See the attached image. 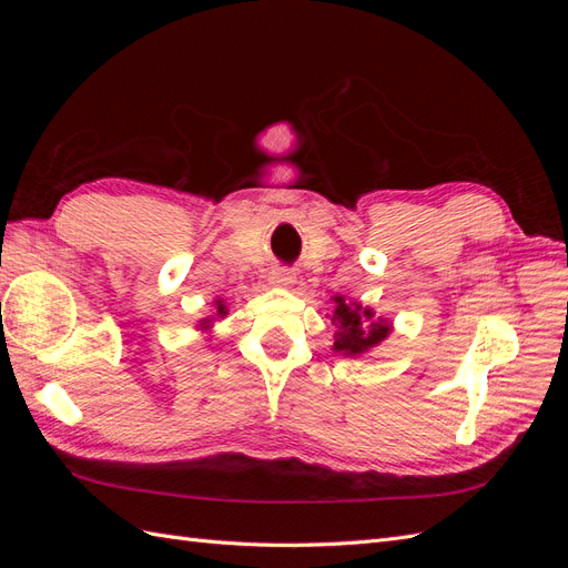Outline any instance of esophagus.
<instances>
[{"label":"esophagus","mask_w":568,"mask_h":568,"mask_svg":"<svg viewBox=\"0 0 568 568\" xmlns=\"http://www.w3.org/2000/svg\"><path fill=\"white\" fill-rule=\"evenodd\" d=\"M270 284L272 286H282V288L294 286L296 284V272L294 270H286V267H272Z\"/></svg>","instance_id":"esophagus-1"}]
</instances>
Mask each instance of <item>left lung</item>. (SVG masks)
Returning a JSON list of instances; mask_svg holds the SVG:
<instances>
[{
	"label": "left lung",
	"mask_w": 568,
	"mask_h": 568,
	"mask_svg": "<svg viewBox=\"0 0 568 568\" xmlns=\"http://www.w3.org/2000/svg\"><path fill=\"white\" fill-rule=\"evenodd\" d=\"M332 301L334 311L326 317H332L334 324V353L343 357H363L390 336L393 322L384 315L376 317L374 307L341 294L332 296Z\"/></svg>",
	"instance_id": "1"
}]
</instances>
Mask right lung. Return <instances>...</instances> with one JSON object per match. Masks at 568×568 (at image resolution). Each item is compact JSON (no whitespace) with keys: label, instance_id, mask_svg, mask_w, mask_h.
Instances as JSON below:
<instances>
[{"label":"right lung","instance_id":"add662e5","mask_svg":"<svg viewBox=\"0 0 568 568\" xmlns=\"http://www.w3.org/2000/svg\"><path fill=\"white\" fill-rule=\"evenodd\" d=\"M213 307H215V311H213L211 315H205V317H201V320L196 322V332H201L205 341H213V336H215V332H213L215 322L222 320V317H227V313H230L225 301H222V298H215V301H213Z\"/></svg>","mask_w":568,"mask_h":568}]
</instances>
